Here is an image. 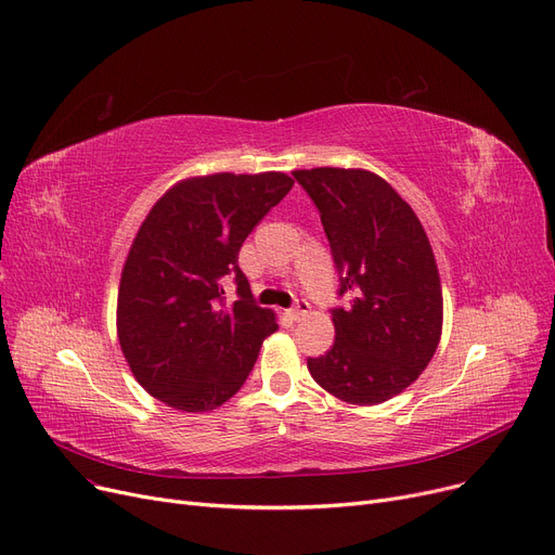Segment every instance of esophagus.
Wrapping results in <instances>:
<instances>
[{
	"instance_id": "34e87169",
	"label": "esophagus",
	"mask_w": 555,
	"mask_h": 555,
	"mask_svg": "<svg viewBox=\"0 0 555 555\" xmlns=\"http://www.w3.org/2000/svg\"><path fill=\"white\" fill-rule=\"evenodd\" d=\"M307 313H309V302L307 300H296V305L288 309V319L300 321L302 315H307Z\"/></svg>"
}]
</instances>
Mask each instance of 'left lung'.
<instances>
[{
  "label": "left lung",
  "mask_w": 555,
  "mask_h": 555,
  "mask_svg": "<svg viewBox=\"0 0 555 555\" xmlns=\"http://www.w3.org/2000/svg\"><path fill=\"white\" fill-rule=\"evenodd\" d=\"M313 201L338 273L336 338L307 359L311 377L350 404H382L431 361L442 330V292L429 240L390 184L363 169L294 171Z\"/></svg>",
  "instance_id": "8db88e82"
}]
</instances>
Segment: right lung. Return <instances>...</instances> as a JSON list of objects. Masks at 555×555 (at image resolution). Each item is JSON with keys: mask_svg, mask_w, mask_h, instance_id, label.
<instances>
[{"mask_svg": "<svg viewBox=\"0 0 555 555\" xmlns=\"http://www.w3.org/2000/svg\"><path fill=\"white\" fill-rule=\"evenodd\" d=\"M294 180L215 173L178 182L153 205L124 263L117 332L135 379L160 402L212 411L244 386L275 315L255 305L240 250ZM232 276L237 300L224 307Z\"/></svg>", "mask_w": 555, "mask_h": 555, "instance_id": "1", "label": "right lung"}]
</instances>
